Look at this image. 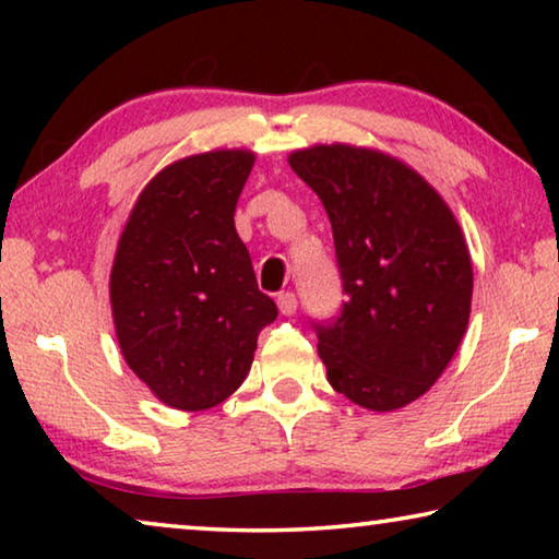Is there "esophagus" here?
Returning a JSON list of instances; mask_svg holds the SVG:
<instances>
[{
  "instance_id": "esophagus-1",
  "label": "esophagus",
  "mask_w": 559,
  "mask_h": 559,
  "mask_svg": "<svg viewBox=\"0 0 559 559\" xmlns=\"http://www.w3.org/2000/svg\"><path fill=\"white\" fill-rule=\"evenodd\" d=\"M276 302H278V310L283 316H293V313H296V308H298V298H296V293H293V290L278 293Z\"/></svg>"
}]
</instances>
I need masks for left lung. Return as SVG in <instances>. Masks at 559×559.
Returning <instances> with one entry per match:
<instances>
[{
    "label": "left lung",
    "mask_w": 559,
    "mask_h": 559,
    "mask_svg": "<svg viewBox=\"0 0 559 559\" xmlns=\"http://www.w3.org/2000/svg\"><path fill=\"white\" fill-rule=\"evenodd\" d=\"M290 167L323 202L345 300L310 320L328 382L374 412L414 402L447 370L468 325L473 269L441 197L374 150L318 145Z\"/></svg>",
    "instance_id": "8db88e82"
}]
</instances>
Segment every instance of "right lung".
I'll list each match as a JSON object with an SVG mask.
<instances>
[{"mask_svg": "<svg viewBox=\"0 0 559 559\" xmlns=\"http://www.w3.org/2000/svg\"><path fill=\"white\" fill-rule=\"evenodd\" d=\"M251 167L246 150L179 159L143 189L120 236L110 302L122 357L175 409L239 390L278 316L234 226Z\"/></svg>", "mask_w": 559, "mask_h": 559, "instance_id": "add662e5", "label": "right lung"}]
</instances>
